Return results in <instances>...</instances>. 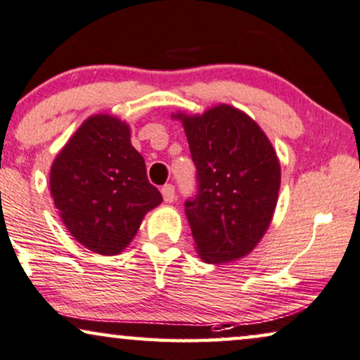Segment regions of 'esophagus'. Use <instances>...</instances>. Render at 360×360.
Listing matches in <instances>:
<instances>
[{
    "label": "esophagus",
    "mask_w": 360,
    "mask_h": 360,
    "mask_svg": "<svg viewBox=\"0 0 360 360\" xmlns=\"http://www.w3.org/2000/svg\"><path fill=\"white\" fill-rule=\"evenodd\" d=\"M161 194H162V199H165V202H172V200L176 199V191H174V186L172 184H166L161 188Z\"/></svg>",
    "instance_id": "esophagus-1"
}]
</instances>
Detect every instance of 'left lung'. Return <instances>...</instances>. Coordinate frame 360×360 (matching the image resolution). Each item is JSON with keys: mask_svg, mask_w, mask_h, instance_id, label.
Here are the masks:
<instances>
[{"mask_svg": "<svg viewBox=\"0 0 360 360\" xmlns=\"http://www.w3.org/2000/svg\"><path fill=\"white\" fill-rule=\"evenodd\" d=\"M176 118L198 169V194L184 202L195 250L207 263L238 260L262 240L275 212L276 151L262 128L230 105Z\"/></svg>", "mask_w": 360, "mask_h": 360, "instance_id": "1", "label": "left lung"}]
</instances>
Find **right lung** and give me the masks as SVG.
I'll use <instances>...</instances> for the list:
<instances>
[{"label": "right lung", "mask_w": 360, "mask_h": 360, "mask_svg": "<svg viewBox=\"0 0 360 360\" xmlns=\"http://www.w3.org/2000/svg\"><path fill=\"white\" fill-rule=\"evenodd\" d=\"M51 194L77 242L98 255H118L162 195L131 146L130 127L112 115L80 124L51 167Z\"/></svg>", "instance_id": "1"}]
</instances>
